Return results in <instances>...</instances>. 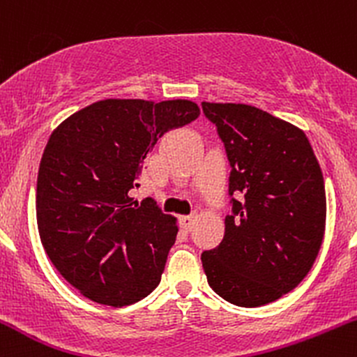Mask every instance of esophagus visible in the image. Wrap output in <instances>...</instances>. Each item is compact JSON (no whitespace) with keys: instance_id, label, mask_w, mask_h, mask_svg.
Returning <instances> with one entry per match:
<instances>
[{"instance_id":"esophagus-1","label":"esophagus","mask_w":357,"mask_h":357,"mask_svg":"<svg viewBox=\"0 0 357 357\" xmlns=\"http://www.w3.org/2000/svg\"><path fill=\"white\" fill-rule=\"evenodd\" d=\"M195 221L196 216H181V218H179V225H181L184 231H191L192 227H195Z\"/></svg>"}]
</instances>
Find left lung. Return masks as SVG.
Returning a JSON list of instances; mask_svg holds the SVG:
<instances>
[{"label": "left lung", "mask_w": 357, "mask_h": 357, "mask_svg": "<svg viewBox=\"0 0 357 357\" xmlns=\"http://www.w3.org/2000/svg\"><path fill=\"white\" fill-rule=\"evenodd\" d=\"M231 173V215L216 248L203 252L208 284L240 307L277 301L304 280L326 231V188L309 139L247 104L203 102Z\"/></svg>", "instance_id": "obj_1"}]
</instances>
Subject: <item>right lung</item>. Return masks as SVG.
Segmentation results:
<instances>
[{"label": "right lung", "mask_w": 357, "mask_h": 357, "mask_svg": "<svg viewBox=\"0 0 357 357\" xmlns=\"http://www.w3.org/2000/svg\"><path fill=\"white\" fill-rule=\"evenodd\" d=\"M198 116L191 100L105 99L52 132L36 181V223L52 264L84 297L124 307L159 285L176 218L129 191L158 139Z\"/></svg>", "instance_id": "right-lung-1"}]
</instances>
